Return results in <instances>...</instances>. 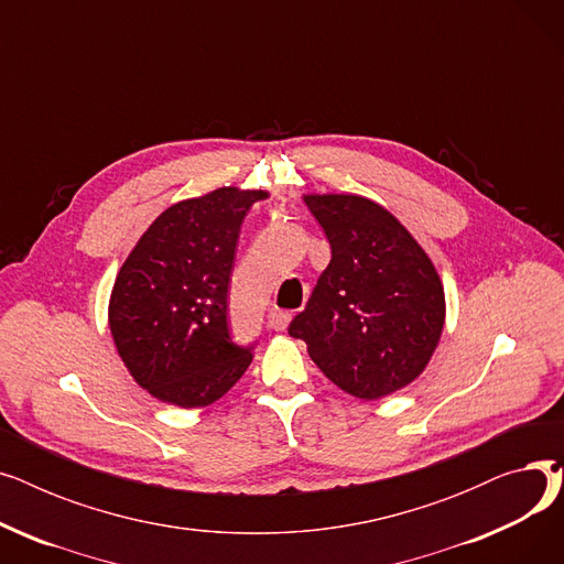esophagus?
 <instances>
[{"label":"esophagus","mask_w":564,"mask_h":564,"mask_svg":"<svg viewBox=\"0 0 564 564\" xmlns=\"http://www.w3.org/2000/svg\"><path fill=\"white\" fill-rule=\"evenodd\" d=\"M267 324H270L274 332H285L288 324H290V313L272 308L270 313H267Z\"/></svg>","instance_id":"34e87169"}]
</instances>
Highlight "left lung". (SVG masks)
<instances>
[{"instance_id":"8db88e82","label":"left lung","mask_w":564,"mask_h":564,"mask_svg":"<svg viewBox=\"0 0 564 564\" xmlns=\"http://www.w3.org/2000/svg\"><path fill=\"white\" fill-rule=\"evenodd\" d=\"M267 192L219 187L171 205L123 262L109 300L118 354L153 398L185 409L226 395L253 347L228 332V283L249 207Z\"/></svg>"}]
</instances>
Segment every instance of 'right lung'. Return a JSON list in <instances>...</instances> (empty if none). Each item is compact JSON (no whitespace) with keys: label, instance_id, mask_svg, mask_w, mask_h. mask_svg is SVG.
Wrapping results in <instances>:
<instances>
[{"label":"right lung","instance_id":"obj_1","mask_svg":"<svg viewBox=\"0 0 564 564\" xmlns=\"http://www.w3.org/2000/svg\"><path fill=\"white\" fill-rule=\"evenodd\" d=\"M332 262L288 334L345 393L387 398L416 379L438 345L446 297L411 232L370 198L308 194Z\"/></svg>","mask_w":564,"mask_h":564}]
</instances>
